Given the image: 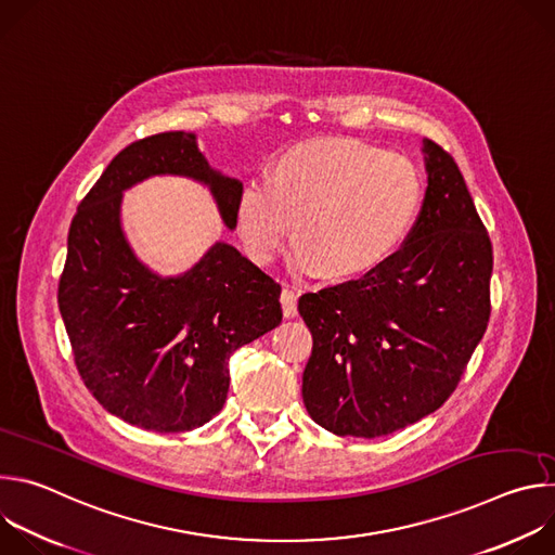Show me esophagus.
Here are the masks:
<instances>
[{"instance_id": "1", "label": "esophagus", "mask_w": 555, "mask_h": 555, "mask_svg": "<svg viewBox=\"0 0 555 555\" xmlns=\"http://www.w3.org/2000/svg\"><path fill=\"white\" fill-rule=\"evenodd\" d=\"M281 307H283L285 319H292V315H296V294L287 287H283V292H281Z\"/></svg>"}]
</instances>
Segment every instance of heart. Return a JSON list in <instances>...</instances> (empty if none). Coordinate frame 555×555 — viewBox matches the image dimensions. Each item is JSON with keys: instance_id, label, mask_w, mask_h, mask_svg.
Instances as JSON below:
<instances>
[{"instance_id": "1", "label": "heart", "mask_w": 555, "mask_h": 555, "mask_svg": "<svg viewBox=\"0 0 555 555\" xmlns=\"http://www.w3.org/2000/svg\"><path fill=\"white\" fill-rule=\"evenodd\" d=\"M422 204L424 180L409 157L356 140H313L283 153L272 176L246 180L236 230L248 253L270 263L296 221L294 270L349 276L398 248Z\"/></svg>"}]
</instances>
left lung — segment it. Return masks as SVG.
I'll use <instances>...</instances> for the list:
<instances>
[{
	"instance_id": "left-lung-1",
	"label": "left lung",
	"mask_w": 555,
	"mask_h": 555,
	"mask_svg": "<svg viewBox=\"0 0 555 555\" xmlns=\"http://www.w3.org/2000/svg\"><path fill=\"white\" fill-rule=\"evenodd\" d=\"M422 153L428 186L406 244L298 298L313 338L302 402L340 437H384L435 413L488 330V230L452 157L428 138Z\"/></svg>"
}]
</instances>
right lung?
Here are the masks:
<instances>
[{"label":"right lung","mask_w":555,"mask_h":555,"mask_svg":"<svg viewBox=\"0 0 555 555\" xmlns=\"http://www.w3.org/2000/svg\"><path fill=\"white\" fill-rule=\"evenodd\" d=\"M160 176L206 186L223 225L236 228L244 184L208 165L195 133L138 140L78 204L59 311L76 369L107 413L144 430L184 433L221 411L230 356L281 323V285L225 242L180 274L151 270L125 234L122 195Z\"/></svg>","instance_id":"right-lung-1"}]
</instances>
